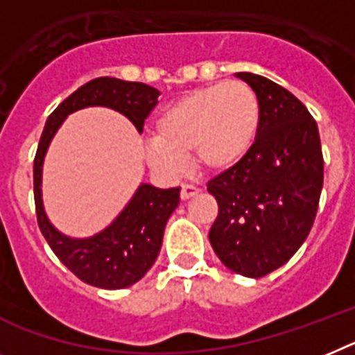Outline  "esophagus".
<instances>
[{
  "instance_id": "34e87169",
  "label": "esophagus",
  "mask_w": 355,
  "mask_h": 355,
  "mask_svg": "<svg viewBox=\"0 0 355 355\" xmlns=\"http://www.w3.org/2000/svg\"><path fill=\"white\" fill-rule=\"evenodd\" d=\"M200 193V189L195 186H189V184H184L182 189H180V198L182 200H189V198H193V196H196Z\"/></svg>"
}]
</instances>
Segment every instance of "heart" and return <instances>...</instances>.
Masks as SVG:
<instances>
[{
  "instance_id": "heart-1",
  "label": "heart",
  "mask_w": 355,
  "mask_h": 355,
  "mask_svg": "<svg viewBox=\"0 0 355 355\" xmlns=\"http://www.w3.org/2000/svg\"><path fill=\"white\" fill-rule=\"evenodd\" d=\"M261 124L256 92L242 81H223L184 95L155 119L146 141L150 168L177 177L184 157L205 173H225L251 155Z\"/></svg>"
}]
</instances>
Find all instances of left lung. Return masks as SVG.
<instances>
[{
  "label": "left lung",
  "mask_w": 355,
  "mask_h": 355,
  "mask_svg": "<svg viewBox=\"0 0 355 355\" xmlns=\"http://www.w3.org/2000/svg\"><path fill=\"white\" fill-rule=\"evenodd\" d=\"M234 76L258 95L261 124L251 155L207 184L218 202L209 242L227 269L261 278L287 263L311 233L323 153L318 124L302 101L263 76Z\"/></svg>",
  "instance_id": "left-lung-1"
}]
</instances>
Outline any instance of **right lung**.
I'll list each match as a JSON object with an SVG mask.
<instances>
[{
	"label": "right lung",
	"mask_w": 355,
	"mask_h": 355,
	"mask_svg": "<svg viewBox=\"0 0 355 355\" xmlns=\"http://www.w3.org/2000/svg\"><path fill=\"white\" fill-rule=\"evenodd\" d=\"M160 92L144 83L97 77L77 88L50 113L34 159V198L37 223L53 254L85 284L99 288H124L137 284L151 269L162 245L164 229L180 202V187L160 189L142 182L124 209L110 225L86 238L61 233L44 211L43 164L50 142L68 115L85 108H110L144 130V119L157 104Z\"/></svg>",
	"instance_id": "add662e5"
}]
</instances>
